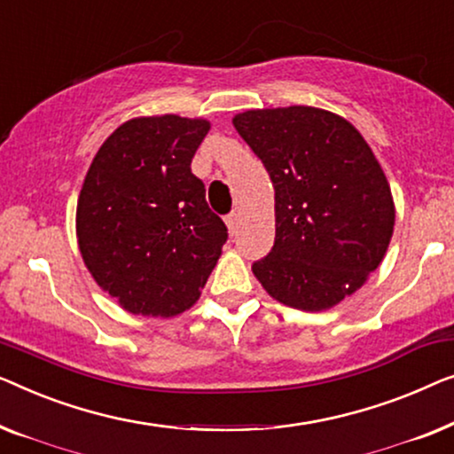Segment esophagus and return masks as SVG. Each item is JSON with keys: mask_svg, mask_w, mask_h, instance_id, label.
<instances>
[{"mask_svg": "<svg viewBox=\"0 0 454 454\" xmlns=\"http://www.w3.org/2000/svg\"><path fill=\"white\" fill-rule=\"evenodd\" d=\"M226 226H228V230H230V234H234L236 228H239V214H236V212L228 214V215H226Z\"/></svg>", "mask_w": 454, "mask_h": 454, "instance_id": "esophagus-1", "label": "esophagus"}]
</instances>
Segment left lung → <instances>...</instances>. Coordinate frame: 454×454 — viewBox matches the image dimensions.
I'll return each mask as SVG.
<instances>
[{"label":"left lung","instance_id":"obj_1","mask_svg":"<svg viewBox=\"0 0 454 454\" xmlns=\"http://www.w3.org/2000/svg\"><path fill=\"white\" fill-rule=\"evenodd\" d=\"M234 127L276 189V240L253 273L282 304L331 309L387 253L395 207L385 172L356 127L323 108L247 111Z\"/></svg>","mask_w":454,"mask_h":454}]
</instances>
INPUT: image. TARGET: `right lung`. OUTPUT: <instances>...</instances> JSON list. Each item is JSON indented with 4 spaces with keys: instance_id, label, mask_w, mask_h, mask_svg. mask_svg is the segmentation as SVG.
Wrapping results in <instances>:
<instances>
[{
    "instance_id": "right-lung-1",
    "label": "right lung",
    "mask_w": 454,
    "mask_h": 454,
    "mask_svg": "<svg viewBox=\"0 0 454 454\" xmlns=\"http://www.w3.org/2000/svg\"><path fill=\"white\" fill-rule=\"evenodd\" d=\"M209 123L127 121L100 145L78 200V245L102 290L133 315L175 317L200 298L228 240L191 172Z\"/></svg>"
}]
</instances>
